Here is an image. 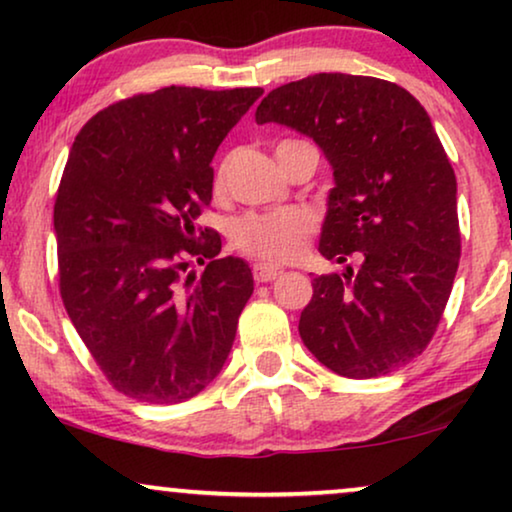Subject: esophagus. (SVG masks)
<instances>
[{"mask_svg":"<svg viewBox=\"0 0 512 512\" xmlns=\"http://www.w3.org/2000/svg\"><path fill=\"white\" fill-rule=\"evenodd\" d=\"M282 268L279 265H272V263H256L254 265V279L256 282H272V279H277L282 275Z\"/></svg>","mask_w":512,"mask_h":512,"instance_id":"1","label":"esophagus"}]
</instances>
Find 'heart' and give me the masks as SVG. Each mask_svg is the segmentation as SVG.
Wrapping results in <instances>:
<instances>
[{
	"mask_svg": "<svg viewBox=\"0 0 512 512\" xmlns=\"http://www.w3.org/2000/svg\"><path fill=\"white\" fill-rule=\"evenodd\" d=\"M226 167L216 174V188L223 186ZM314 233V216L307 209L291 207L270 214H254L235 226L233 240L247 254L263 261H293L303 254L307 237Z\"/></svg>",
	"mask_w": 512,
	"mask_h": 512,
	"instance_id": "b5f03b06",
	"label": "heart"
}]
</instances>
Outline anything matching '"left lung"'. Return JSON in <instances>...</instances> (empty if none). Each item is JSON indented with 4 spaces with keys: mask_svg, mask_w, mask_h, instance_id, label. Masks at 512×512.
<instances>
[{
    "mask_svg": "<svg viewBox=\"0 0 512 512\" xmlns=\"http://www.w3.org/2000/svg\"><path fill=\"white\" fill-rule=\"evenodd\" d=\"M256 123L314 139L333 170L300 338L333 373L380 377L429 345L459 268L457 177L426 109L396 83L314 74L263 97Z\"/></svg>",
    "mask_w": 512,
    "mask_h": 512,
    "instance_id": "1",
    "label": "left lung"
}]
</instances>
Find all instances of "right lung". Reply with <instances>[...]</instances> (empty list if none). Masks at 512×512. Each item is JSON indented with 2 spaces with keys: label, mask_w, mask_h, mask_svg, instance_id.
Returning <instances> with one entry per match:
<instances>
[{
  "label": "right lung",
  "mask_w": 512,
  "mask_h": 512,
  "mask_svg": "<svg viewBox=\"0 0 512 512\" xmlns=\"http://www.w3.org/2000/svg\"><path fill=\"white\" fill-rule=\"evenodd\" d=\"M263 88L170 86L102 109L76 135L53 209L60 293L125 396L172 405L214 382L254 293L242 258L195 230L212 158ZM191 257L206 265L184 278Z\"/></svg>",
  "instance_id": "obj_1"
}]
</instances>
